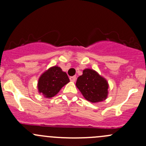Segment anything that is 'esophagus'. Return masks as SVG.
<instances>
[{"instance_id": "esophagus-1", "label": "esophagus", "mask_w": 146, "mask_h": 146, "mask_svg": "<svg viewBox=\"0 0 146 146\" xmlns=\"http://www.w3.org/2000/svg\"><path fill=\"white\" fill-rule=\"evenodd\" d=\"M70 80L71 81V82H75V81L76 80V76H70Z\"/></svg>"}]
</instances>
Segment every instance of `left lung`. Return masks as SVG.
<instances>
[{
  "label": "left lung",
  "mask_w": 146,
  "mask_h": 146,
  "mask_svg": "<svg viewBox=\"0 0 146 146\" xmlns=\"http://www.w3.org/2000/svg\"><path fill=\"white\" fill-rule=\"evenodd\" d=\"M76 87L85 99L92 103L106 100L108 96V82L92 69L83 70L82 76L78 78Z\"/></svg>",
  "instance_id": "obj_1"
}]
</instances>
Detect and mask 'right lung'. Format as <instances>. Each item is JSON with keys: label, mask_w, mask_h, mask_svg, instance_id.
<instances>
[{"label": "right lung", "mask_w": 146, "mask_h": 146, "mask_svg": "<svg viewBox=\"0 0 146 146\" xmlns=\"http://www.w3.org/2000/svg\"><path fill=\"white\" fill-rule=\"evenodd\" d=\"M69 81L66 73L54 66L40 76L38 82V92L46 98L53 97Z\"/></svg>", "instance_id": "add662e5"}]
</instances>
